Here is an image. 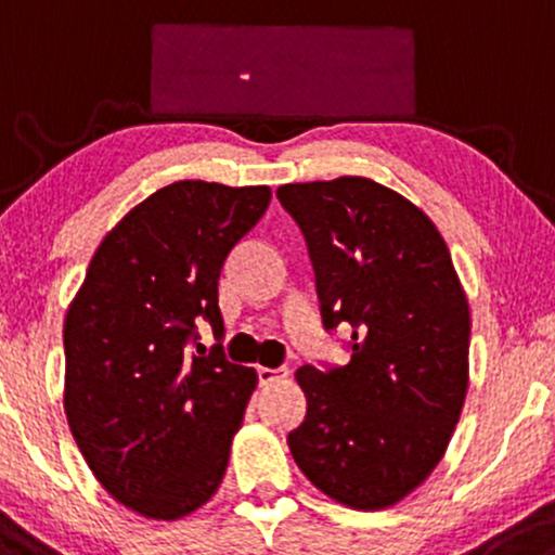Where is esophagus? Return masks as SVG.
<instances>
[{"label":"esophagus","mask_w":555,"mask_h":555,"mask_svg":"<svg viewBox=\"0 0 555 555\" xmlns=\"http://www.w3.org/2000/svg\"><path fill=\"white\" fill-rule=\"evenodd\" d=\"M288 372L285 370H272V366H257V377H259V385H272L278 383V379H283Z\"/></svg>","instance_id":"1"}]
</instances>
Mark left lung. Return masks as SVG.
Masks as SVG:
<instances>
[{
    "instance_id": "8db88e82",
    "label": "left lung",
    "mask_w": 555,
    "mask_h": 555,
    "mask_svg": "<svg viewBox=\"0 0 555 555\" xmlns=\"http://www.w3.org/2000/svg\"><path fill=\"white\" fill-rule=\"evenodd\" d=\"M307 238L322 325L351 327V361L296 372L307 416L298 469L344 506L375 512L420 488L451 443L469 388V304L443 235L370 178L280 185Z\"/></svg>"
}]
</instances>
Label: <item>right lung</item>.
Here are the masks:
<instances>
[{
  "instance_id": "1",
  "label": "right lung",
  "mask_w": 555,
  "mask_h": 555,
  "mask_svg": "<svg viewBox=\"0 0 555 555\" xmlns=\"http://www.w3.org/2000/svg\"><path fill=\"white\" fill-rule=\"evenodd\" d=\"M270 198L267 185H165L104 235L67 309V425L102 488L146 519L189 516L225 477L257 372L225 359L217 283Z\"/></svg>"
}]
</instances>
